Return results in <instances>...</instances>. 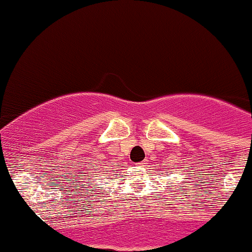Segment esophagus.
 Here are the masks:
<instances>
[{
    "mask_svg": "<svg viewBox=\"0 0 252 252\" xmlns=\"http://www.w3.org/2000/svg\"><path fill=\"white\" fill-rule=\"evenodd\" d=\"M146 161H141V163H138L137 164V166H146Z\"/></svg>",
    "mask_w": 252,
    "mask_h": 252,
    "instance_id": "esophagus-1",
    "label": "esophagus"
}]
</instances>
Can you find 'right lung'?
Returning a JSON list of instances; mask_svg holds the SVG:
<instances>
[{
  "mask_svg": "<svg viewBox=\"0 0 252 252\" xmlns=\"http://www.w3.org/2000/svg\"><path fill=\"white\" fill-rule=\"evenodd\" d=\"M84 176H86V175H84ZM87 176H88V178H89V174H88V175H87Z\"/></svg>",
  "mask_w": 252,
  "mask_h": 252,
  "instance_id": "obj_1",
  "label": "right lung"
}]
</instances>
